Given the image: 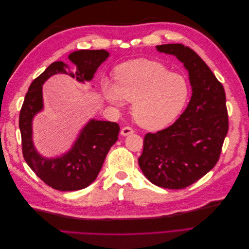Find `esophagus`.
<instances>
[{
	"label": "esophagus",
	"instance_id": "obj_1",
	"mask_svg": "<svg viewBox=\"0 0 249 249\" xmlns=\"http://www.w3.org/2000/svg\"><path fill=\"white\" fill-rule=\"evenodd\" d=\"M133 133H134V130L130 126H124L122 131H120V134H122L123 136H127V135L133 134Z\"/></svg>",
	"mask_w": 249,
	"mask_h": 249
}]
</instances>
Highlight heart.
I'll return each instance as SVG.
<instances>
[{"label":"heart","mask_w":249,"mask_h":249,"mask_svg":"<svg viewBox=\"0 0 249 249\" xmlns=\"http://www.w3.org/2000/svg\"><path fill=\"white\" fill-rule=\"evenodd\" d=\"M102 89L105 99L114 106H123L124 100L133 102L135 122L147 130H160L173 122L189 96L184 76L146 59L119 65L114 84L104 81Z\"/></svg>","instance_id":"1"}]
</instances>
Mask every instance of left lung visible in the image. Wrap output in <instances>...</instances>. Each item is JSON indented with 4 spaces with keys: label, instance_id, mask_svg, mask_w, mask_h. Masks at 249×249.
I'll return each instance as SVG.
<instances>
[{
    "label": "left lung",
    "instance_id": "left-lung-1",
    "mask_svg": "<svg viewBox=\"0 0 249 249\" xmlns=\"http://www.w3.org/2000/svg\"><path fill=\"white\" fill-rule=\"evenodd\" d=\"M176 56L189 73L192 96L175 123L143 140L139 166L153 184L167 189H183L212 169L219 160L229 131L225 92L205 61L180 43L157 46Z\"/></svg>",
    "mask_w": 249,
    "mask_h": 249
}]
</instances>
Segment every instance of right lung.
Masks as SVG:
<instances>
[{"label": "right lung", "mask_w": 249, "mask_h": 249, "mask_svg": "<svg viewBox=\"0 0 249 249\" xmlns=\"http://www.w3.org/2000/svg\"><path fill=\"white\" fill-rule=\"evenodd\" d=\"M109 53L105 50H81L69 56L77 71H67L62 61L52 63L30 85L19 113V130L24 159L35 175L48 186L59 191L84 189L96 178L109 149L118 139L116 123L91 119L83 127L79 138L69 153L55 159H47L38 153L32 141V120L42 110V85L56 73L70 74L79 82L90 81Z\"/></svg>", "instance_id": "obj_1"}]
</instances>
